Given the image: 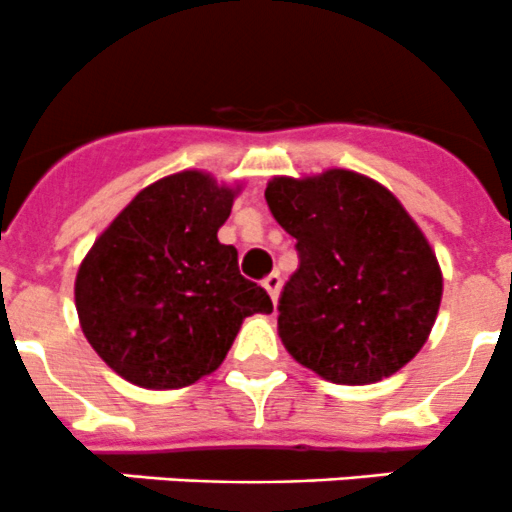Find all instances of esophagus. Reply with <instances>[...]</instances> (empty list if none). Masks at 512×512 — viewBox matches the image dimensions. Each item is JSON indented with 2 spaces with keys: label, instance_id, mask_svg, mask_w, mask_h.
Masks as SVG:
<instances>
[{
  "label": "esophagus",
  "instance_id": "1",
  "mask_svg": "<svg viewBox=\"0 0 512 512\" xmlns=\"http://www.w3.org/2000/svg\"><path fill=\"white\" fill-rule=\"evenodd\" d=\"M262 287L267 289V294H270V297H272V302L277 304V297H280V289H282V277L277 275V272H272L270 277H265Z\"/></svg>",
  "mask_w": 512,
  "mask_h": 512
}]
</instances>
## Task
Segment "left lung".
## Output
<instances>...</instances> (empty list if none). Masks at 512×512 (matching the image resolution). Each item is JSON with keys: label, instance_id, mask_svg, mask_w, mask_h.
I'll return each mask as SVG.
<instances>
[{"label": "left lung", "instance_id": "1", "mask_svg": "<svg viewBox=\"0 0 512 512\" xmlns=\"http://www.w3.org/2000/svg\"><path fill=\"white\" fill-rule=\"evenodd\" d=\"M265 200L297 240L299 267L282 289L277 329L302 366L364 386L421 352L441 307L443 277L391 190L354 170L272 178Z\"/></svg>", "mask_w": 512, "mask_h": 512}]
</instances>
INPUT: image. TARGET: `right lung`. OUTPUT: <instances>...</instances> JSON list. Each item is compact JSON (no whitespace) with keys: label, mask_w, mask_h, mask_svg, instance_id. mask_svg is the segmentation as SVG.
<instances>
[{"label":"right lung","mask_w":512,"mask_h":512,"mask_svg":"<svg viewBox=\"0 0 512 512\" xmlns=\"http://www.w3.org/2000/svg\"><path fill=\"white\" fill-rule=\"evenodd\" d=\"M240 188L203 170L143 188L98 235L76 272V312L94 352L143 389H183L213 374L242 319L270 294L218 240Z\"/></svg>","instance_id":"add662e5"}]
</instances>
